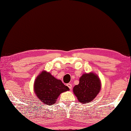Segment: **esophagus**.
Wrapping results in <instances>:
<instances>
[{"instance_id": "34e87169", "label": "esophagus", "mask_w": 131, "mask_h": 131, "mask_svg": "<svg viewBox=\"0 0 131 131\" xmlns=\"http://www.w3.org/2000/svg\"><path fill=\"white\" fill-rule=\"evenodd\" d=\"M67 86H68V87H69V89L71 90H72V84H71L70 83H68V84H67Z\"/></svg>"}]
</instances>
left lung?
I'll return each mask as SVG.
<instances>
[{"mask_svg": "<svg viewBox=\"0 0 131 131\" xmlns=\"http://www.w3.org/2000/svg\"><path fill=\"white\" fill-rule=\"evenodd\" d=\"M101 83L99 77L93 73H85L80 78L79 84L73 87V93L79 102L89 103L99 94Z\"/></svg>", "mask_w": 131, "mask_h": 131, "instance_id": "obj_1", "label": "left lung"}]
</instances>
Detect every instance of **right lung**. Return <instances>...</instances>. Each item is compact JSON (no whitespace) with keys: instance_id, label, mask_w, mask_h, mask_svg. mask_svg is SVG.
Wrapping results in <instances>:
<instances>
[{"instance_id":"1","label":"right lung","mask_w":131,"mask_h":131,"mask_svg":"<svg viewBox=\"0 0 131 131\" xmlns=\"http://www.w3.org/2000/svg\"><path fill=\"white\" fill-rule=\"evenodd\" d=\"M69 90V88L61 80L44 70L37 76L34 83L35 94L44 105L54 104L61 93Z\"/></svg>"}]
</instances>
